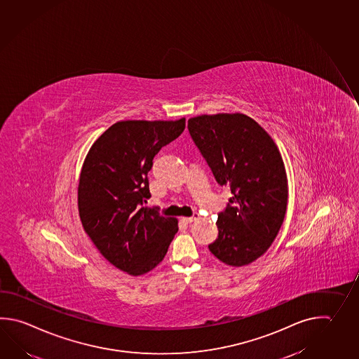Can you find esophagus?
I'll list each match as a JSON object with an SVG mask.
<instances>
[{
    "instance_id": "obj_1",
    "label": "esophagus",
    "mask_w": 359,
    "mask_h": 359,
    "mask_svg": "<svg viewBox=\"0 0 359 359\" xmlns=\"http://www.w3.org/2000/svg\"><path fill=\"white\" fill-rule=\"evenodd\" d=\"M197 213H194L193 216H189V217H183V221H185V222H193L194 219H197Z\"/></svg>"
}]
</instances>
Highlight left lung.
<instances>
[{"label":"left lung","mask_w":359,"mask_h":359,"mask_svg":"<svg viewBox=\"0 0 359 359\" xmlns=\"http://www.w3.org/2000/svg\"><path fill=\"white\" fill-rule=\"evenodd\" d=\"M188 130L216 182L233 194L208 248L229 266L252 264L270 248L285 217L287 180L278 147L243 114L191 117Z\"/></svg>","instance_id":"8db88e82"}]
</instances>
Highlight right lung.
Segmentation results:
<instances>
[{
	"mask_svg": "<svg viewBox=\"0 0 359 359\" xmlns=\"http://www.w3.org/2000/svg\"><path fill=\"white\" fill-rule=\"evenodd\" d=\"M185 129L176 121H118L95 140L81 168L78 205L81 224L110 264L130 275L154 270L177 233V219L151 197L148 172L162 147Z\"/></svg>",
	"mask_w": 359,
	"mask_h": 359,
	"instance_id": "1",
	"label": "right lung"
}]
</instances>
